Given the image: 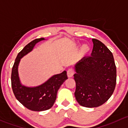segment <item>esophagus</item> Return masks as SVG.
I'll list each match as a JSON object with an SVG mask.
<instances>
[{"mask_svg":"<svg viewBox=\"0 0 128 128\" xmlns=\"http://www.w3.org/2000/svg\"><path fill=\"white\" fill-rule=\"evenodd\" d=\"M74 74V71L73 69H69L68 71H67V76H68V78H72V76H73Z\"/></svg>","mask_w":128,"mask_h":128,"instance_id":"obj_1","label":"esophagus"}]
</instances>
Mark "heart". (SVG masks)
Instances as JSON below:
<instances>
[{"label":"heart","instance_id":"heart-1","mask_svg":"<svg viewBox=\"0 0 128 128\" xmlns=\"http://www.w3.org/2000/svg\"><path fill=\"white\" fill-rule=\"evenodd\" d=\"M90 48L88 45H83L82 46V47H81V50H80V55L81 56H84V55H87L90 52Z\"/></svg>","mask_w":128,"mask_h":128}]
</instances>
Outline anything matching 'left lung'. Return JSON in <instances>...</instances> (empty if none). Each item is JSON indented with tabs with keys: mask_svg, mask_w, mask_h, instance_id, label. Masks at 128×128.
Masks as SVG:
<instances>
[{
	"mask_svg": "<svg viewBox=\"0 0 128 128\" xmlns=\"http://www.w3.org/2000/svg\"><path fill=\"white\" fill-rule=\"evenodd\" d=\"M91 56H84L74 66V96L84 107H97L109 99L116 82V68L111 51L92 39Z\"/></svg>",
	"mask_w": 128,
	"mask_h": 128,
	"instance_id": "obj_1",
	"label": "left lung"
}]
</instances>
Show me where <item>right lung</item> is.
Here are the masks:
<instances>
[{
  "label": "right lung",
  "instance_id": "obj_1",
  "mask_svg": "<svg viewBox=\"0 0 128 128\" xmlns=\"http://www.w3.org/2000/svg\"><path fill=\"white\" fill-rule=\"evenodd\" d=\"M44 38L36 39L26 45L18 53L12 70L11 82L13 92L16 99L29 110L35 112L44 111L50 108L55 103L58 90L68 79L66 72L55 74L46 82L33 88L22 85L18 76V68L21 58L32 51L36 44Z\"/></svg>",
  "mask_w": 128,
  "mask_h": 128
}]
</instances>
